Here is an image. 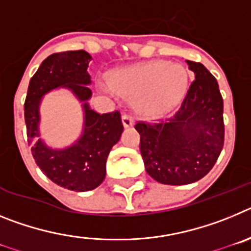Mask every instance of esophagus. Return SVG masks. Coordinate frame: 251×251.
<instances>
[{
  "instance_id": "esophagus-1",
  "label": "esophagus",
  "mask_w": 251,
  "mask_h": 251,
  "mask_svg": "<svg viewBox=\"0 0 251 251\" xmlns=\"http://www.w3.org/2000/svg\"><path fill=\"white\" fill-rule=\"evenodd\" d=\"M122 124H123L124 128H129V127H132L133 124H134V122H133V119L130 118L129 115L123 114L122 115Z\"/></svg>"
}]
</instances>
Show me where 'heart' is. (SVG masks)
<instances>
[{
  "mask_svg": "<svg viewBox=\"0 0 251 251\" xmlns=\"http://www.w3.org/2000/svg\"><path fill=\"white\" fill-rule=\"evenodd\" d=\"M104 89L133 99L134 109L145 118H159L175 109L188 86L186 69L165 60H154L122 69L110 77Z\"/></svg>",
  "mask_w": 251,
  "mask_h": 251,
  "instance_id": "obj_1",
  "label": "heart"
}]
</instances>
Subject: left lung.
<instances>
[{"instance_id":"8db88e82","label":"left lung","mask_w":251,"mask_h":251,"mask_svg":"<svg viewBox=\"0 0 251 251\" xmlns=\"http://www.w3.org/2000/svg\"><path fill=\"white\" fill-rule=\"evenodd\" d=\"M195 73L182 105L166 122L137 123L147 174L163 185H188L210 172L224 146V101L214 75L186 60Z\"/></svg>"}]
</instances>
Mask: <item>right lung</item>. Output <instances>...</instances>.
Segmentation results:
<instances>
[{"mask_svg": "<svg viewBox=\"0 0 251 251\" xmlns=\"http://www.w3.org/2000/svg\"><path fill=\"white\" fill-rule=\"evenodd\" d=\"M90 60L84 50L50 55L31 77L25 100L27 141L36 165L52 182L76 192L90 191L103 182L108 154L123 132L119 112L99 114L90 109ZM60 87L68 89L82 103L83 130L73 145L52 149L41 138L39 105L48 92Z\"/></svg>", "mask_w": 251, "mask_h": 251, "instance_id": "1", "label": "right lung"}]
</instances>
